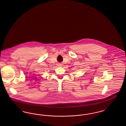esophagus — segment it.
Here are the masks:
<instances>
[{
	"mask_svg": "<svg viewBox=\"0 0 126 126\" xmlns=\"http://www.w3.org/2000/svg\"><path fill=\"white\" fill-rule=\"evenodd\" d=\"M58 66H61L62 65V64H58Z\"/></svg>",
	"mask_w": 126,
	"mask_h": 126,
	"instance_id": "obj_1",
	"label": "esophagus"
}]
</instances>
